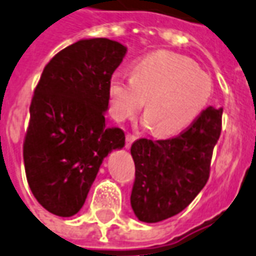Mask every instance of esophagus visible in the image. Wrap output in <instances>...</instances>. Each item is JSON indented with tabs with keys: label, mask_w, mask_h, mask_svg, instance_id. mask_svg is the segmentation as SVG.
Here are the masks:
<instances>
[{
	"label": "esophagus",
	"mask_w": 256,
	"mask_h": 256,
	"mask_svg": "<svg viewBox=\"0 0 256 256\" xmlns=\"http://www.w3.org/2000/svg\"><path fill=\"white\" fill-rule=\"evenodd\" d=\"M136 136H132V134H128V136H126V148H128V149H130L132 145V142L136 141Z\"/></svg>",
	"instance_id": "34e87169"
}]
</instances>
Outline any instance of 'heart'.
Listing matches in <instances>:
<instances>
[{
    "mask_svg": "<svg viewBox=\"0 0 256 256\" xmlns=\"http://www.w3.org/2000/svg\"><path fill=\"white\" fill-rule=\"evenodd\" d=\"M212 79L188 58L157 50L132 64V76L116 72L108 84L111 114L130 120L145 105L146 126L174 136L198 120L210 102Z\"/></svg>",
    "mask_w": 256,
    "mask_h": 256,
    "instance_id": "b5f03b06",
    "label": "heart"
}]
</instances>
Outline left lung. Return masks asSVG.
Wrapping results in <instances>:
<instances>
[{
	"label": "left lung",
	"instance_id": "obj_1",
	"mask_svg": "<svg viewBox=\"0 0 256 256\" xmlns=\"http://www.w3.org/2000/svg\"><path fill=\"white\" fill-rule=\"evenodd\" d=\"M222 115L223 108L208 107L177 136L132 144L136 180L130 202L141 222L158 223L180 214L206 186Z\"/></svg>",
	"mask_w": 256,
	"mask_h": 256
}]
</instances>
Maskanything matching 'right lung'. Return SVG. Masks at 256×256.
Returning a JSON list of instances; mask_svg holds the SVG:
<instances>
[{
	"mask_svg": "<svg viewBox=\"0 0 256 256\" xmlns=\"http://www.w3.org/2000/svg\"><path fill=\"white\" fill-rule=\"evenodd\" d=\"M126 50L108 38L80 40L54 54L40 76L22 154L29 188L50 214H78L103 158L124 148V130L108 128L104 111Z\"/></svg>",
	"mask_w": 256,
	"mask_h": 256,
	"instance_id": "add662e5",
	"label": "right lung"
}]
</instances>
